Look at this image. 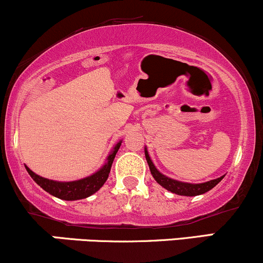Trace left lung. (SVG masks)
<instances>
[{"label":"left lung","mask_w":263,"mask_h":263,"mask_svg":"<svg viewBox=\"0 0 263 263\" xmlns=\"http://www.w3.org/2000/svg\"><path fill=\"white\" fill-rule=\"evenodd\" d=\"M145 157H146V161H147V165H149L151 175H153V177L155 178L157 183H159L160 186H162L163 188H166V190L170 191V192L178 194V196H187V197L199 196V194H203L208 192V191H211L213 187L217 186L219 182L224 178V176H221V177L204 182V183H187V182L176 181L167 177V176L162 175L161 172L155 167V165H154L153 161H151L146 147H145Z\"/></svg>","instance_id":"8db88e82"}]
</instances>
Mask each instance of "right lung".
Masks as SVG:
<instances>
[{"label": "right lung", "mask_w": 263, "mask_h": 263, "mask_svg": "<svg viewBox=\"0 0 263 263\" xmlns=\"http://www.w3.org/2000/svg\"><path fill=\"white\" fill-rule=\"evenodd\" d=\"M120 145H122V141H119V143L113 147V150L110 151V154L107 157V162L104 163L96 174L88 176V177L82 178V180L71 182L52 181L48 180V178L40 177V176L34 174L32 170L27 167V166L26 170L28 174L30 175V177L36 182V184H39L43 190L46 191L48 193H50L51 196L58 197V198L64 200H77L87 198V197L92 196V194L97 192V191L103 186L104 182L107 181L110 172V167H112L113 160L114 157H116V154L118 153Z\"/></svg>", "instance_id": "add662e5"}]
</instances>
